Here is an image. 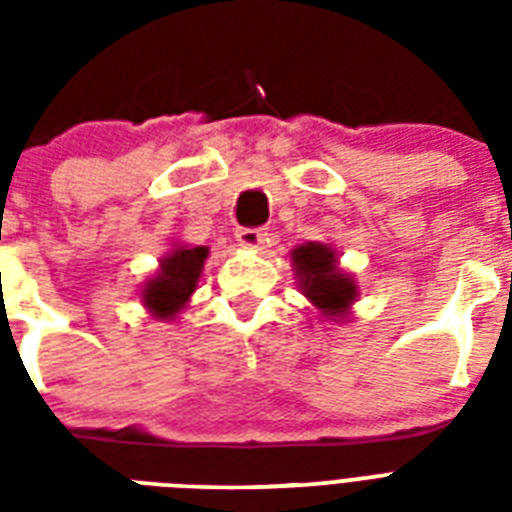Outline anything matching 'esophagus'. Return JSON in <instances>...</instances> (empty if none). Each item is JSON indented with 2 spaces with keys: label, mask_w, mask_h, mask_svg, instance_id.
Here are the masks:
<instances>
[{
  "label": "esophagus",
  "mask_w": 512,
  "mask_h": 512,
  "mask_svg": "<svg viewBox=\"0 0 512 512\" xmlns=\"http://www.w3.org/2000/svg\"><path fill=\"white\" fill-rule=\"evenodd\" d=\"M236 241L244 249H263L268 244V231H263V228H241V231H236Z\"/></svg>",
  "instance_id": "esophagus-1"
}]
</instances>
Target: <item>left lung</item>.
<instances>
[{
    "label": "left lung",
    "instance_id": "left-lung-1",
    "mask_svg": "<svg viewBox=\"0 0 512 512\" xmlns=\"http://www.w3.org/2000/svg\"><path fill=\"white\" fill-rule=\"evenodd\" d=\"M297 287L308 297V303L327 321L345 324L350 321L353 303L358 297V284L348 271L340 268V257L329 244L305 241L289 252Z\"/></svg>",
    "mask_w": 512,
    "mask_h": 512
}]
</instances>
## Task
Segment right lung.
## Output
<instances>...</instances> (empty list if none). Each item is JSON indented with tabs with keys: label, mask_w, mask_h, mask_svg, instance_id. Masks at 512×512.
<instances>
[{
	"label": "right lung",
	"mask_w": 512,
	"mask_h": 512,
	"mask_svg": "<svg viewBox=\"0 0 512 512\" xmlns=\"http://www.w3.org/2000/svg\"><path fill=\"white\" fill-rule=\"evenodd\" d=\"M209 257V247H191L175 244L159 260L154 276H148L140 289V303L148 316L156 321H175L183 308L191 303L193 292L199 287V276Z\"/></svg>",
	"instance_id": "add662e5"
}]
</instances>
